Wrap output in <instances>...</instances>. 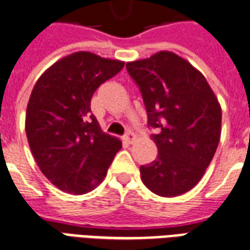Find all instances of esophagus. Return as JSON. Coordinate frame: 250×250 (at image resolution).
I'll return each instance as SVG.
<instances>
[{
	"label": "esophagus",
	"mask_w": 250,
	"mask_h": 250,
	"mask_svg": "<svg viewBox=\"0 0 250 250\" xmlns=\"http://www.w3.org/2000/svg\"><path fill=\"white\" fill-rule=\"evenodd\" d=\"M123 140H125L127 144H132L133 140H135V133L131 132V131H128V132L125 133V136H123Z\"/></svg>",
	"instance_id": "34e87169"
}]
</instances>
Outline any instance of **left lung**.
Returning a JSON list of instances; mask_svg holds the SVG:
<instances>
[{"mask_svg": "<svg viewBox=\"0 0 250 250\" xmlns=\"http://www.w3.org/2000/svg\"><path fill=\"white\" fill-rule=\"evenodd\" d=\"M142 91L159 153L140 167L143 184L160 197L188 193L205 174L222 132V107L205 76L184 57L160 51L125 64Z\"/></svg>", "mask_w": 250, "mask_h": 250, "instance_id": "8db88e82", "label": "left lung"}]
</instances>
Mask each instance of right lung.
I'll use <instances>...</instances> for the list:
<instances>
[{"label": "right lung", "instance_id": "add662e5", "mask_svg": "<svg viewBox=\"0 0 250 250\" xmlns=\"http://www.w3.org/2000/svg\"><path fill=\"white\" fill-rule=\"evenodd\" d=\"M123 66L121 60L80 51L49 66L32 89L26 110L28 146L42 173L65 193L97 188L122 148L119 139L101 129L90 101Z\"/></svg>", "mask_w": 250, "mask_h": 250}]
</instances>
